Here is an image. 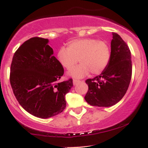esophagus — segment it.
<instances>
[{
  "mask_svg": "<svg viewBox=\"0 0 148 148\" xmlns=\"http://www.w3.org/2000/svg\"><path fill=\"white\" fill-rule=\"evenodd\" d=\"M79 82H81V81H79V80H77V79L73 80V84H74V85L77 84L78 83H79Z\"/></svg>",
  "mask_w": 148,
  "mask_h": 148,
  "instance_id": "obj_1",
  "label": "esophagus"
}]
</instances>
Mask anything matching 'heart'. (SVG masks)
Instances as JSON below:
<instances>
[{"mask_svg":"<svg viewBox=\"0 0 148 148\" xmlns=\"http://www.w3.org/2000/svg\"><path fill=\"white\" fill-rule=\"evenodd\" d=\"M81 64L69 72L74 78H82L90 72L99 74L106 68L111 59V47L104 40L94 38L73 40L68 42V48L61 47L57 52V59L62 67L72 69L77 62Z\"/></svg>","mask_w":148,"mask_h":148,"instance_id":"b5f03b06","label":"heart"}]
</instances>
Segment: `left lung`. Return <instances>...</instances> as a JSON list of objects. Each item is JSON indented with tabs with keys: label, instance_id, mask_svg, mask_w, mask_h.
I'll return each mask as SVG.
<instances>
[{
	"label": "left lung",
	"instance_id": "8db88e82",
	"mask_svg": "<svg viewBox=\"0 0 148 148\" xmlns=\"http://www.w3.org/2000/svg\"><path fill=\"white\" fill-rule=\"evenodd\" d=\"M111 59L105 70L86 83L85 99L91 106L108 107L120 101L127 92L132 74L131 52L121 37L113 33Z\"/></svg>",
	"mask_w": 148,
	"mask_h": 148
}]
</instances>
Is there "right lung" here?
<instances>
[{
	"instance_id": "obj_1",
	"label": "right lung",
	"mask_w": 148,
	"mask_h": 148,
	"mask_svg": "<svg viewBox=\"0 0 148 148\" xmlns=\"http://www.w3.org/2000/svg\"><path fill=\"white\" fill-rule=\"evenodd\" d=\"M48 42L38 37L25 41L14 53L10 67V84L18 103L40 118L63 111L65 95L73 86L72 79L59 81L64 69Z\"/></svg>"
}]
</instances>
